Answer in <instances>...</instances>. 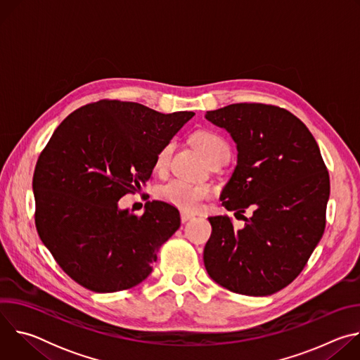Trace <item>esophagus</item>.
Masks as SVG:
<instances>
[{
    "label": "esophagus",
    "mask_w": 360,
    "mask_h": 360,
    "mask_svg": "<svg viewBox=\"0 0 360 360\" xmlns=\"http://www.w3.org/2000/svg\"><path fill=\"white\" fill-rule=\"evenodd\" d=\"M195 215L193 214H189V212H181V221L185 224L188 221H191Z\"/></svg>",
    "instance_id": "obj_1"
}]
</instances>
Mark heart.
I'll use <instances>...</instances> for the list:
<instances>
[{"mask_svg":"<svg viewBox=\"0 0 360 360\" xmlns=\"http://www.w3.org/2000/svg\"><path fill=\"white\" fill-rule=\"evenodd\" d=\"M192 141L208 162L217 158L229 157V145L221 135L212 131H198L193 134ZM172 150V141L167 142L160 149L155 160V165L158 169H165L168 167ZM160 198L179 210H184L186 212H195L202 207L205 200L211 198V189L203 184H195L182 178H175L160 188Z\"/></svg>","mask_w":360,"mask_h":360,"instance_id":"obj_1","label":"heart"}]
</instances>
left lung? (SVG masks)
<instances>
[{
  "label": "left lung",
  "instance_id": "left-lung-1",
  "mask_svg": "<svg viewBox=\"0 0 360 360\" xmlns=\"http://www.w3.org/2000/svg\"><path fill=\"white\" fill-rule=\"evenodd\" d=\"M205 118L236 142L238 165L221 200L245 221L236 229L228 215L208 218L205 268L235 293L272 295L297 278L325 232L328 168L311 131L285 108L232 104Z\"/></svg>",
  "mask_w": 360,
  "mask_h": 360
}]
</instances>
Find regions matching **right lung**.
I'll return each instance as SVG.
<instances>
[{
	"label": "right lung",
	"mask_w": 360,
	"mask_h": 360,
	"mask_svg": "<svg viewBox=\"0 0 360 360\" xmlns=\"http://www.w3.org/2000/svg\"><path fill=\"white\" fill-rule=\"evenodd\" d=\"M195 114H161L138 102L101 99L70 114L39 153L35 226L61 269L98 293L136 286L179 228V211L152 200L142 215L118 200L150 179L160 149Z\"/></svg>",
	"instance_id": "add662e5"
}]
</instances>
